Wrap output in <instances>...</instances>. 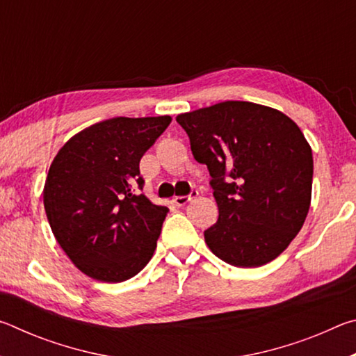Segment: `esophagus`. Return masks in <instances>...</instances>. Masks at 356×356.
<instances>
[{"instance_id": "34e87169", "label": "esophagus", "mask_w": 356, "mask_h": 356, "mask_svg": "<svg viewBox=\"0 0 356 356\" xmlns=\"http://www.w3.org/2000/svg\"><path fill=\"white\" fill-rule=\"evenodd\" d=\"M196 196H197V190H193L188 196H176L172 201H174V204H176V206L182 207V206H185L186 202H190V201L195 200Z\"/></svg>"}]
</instances>
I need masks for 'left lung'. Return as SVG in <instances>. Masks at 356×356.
Listing matches in <instances>:
<instances>
[{"mask_svg":"<svg viewBox=\"0 0 356 356\" xmlns=\"http://www.w3.org/2000/svg\"><path fill=\"white\" fill-rule=\"evenodd\" d=\"M191 152L207 165L218 220L204 231L216 257L261 267L300 232L311 206L312 150L275 108L227 100L179 114Z\"/></svg>","mask_w":356,"mask_h":356,"instance_id":"8db88e82","label":"left lung"}]
</instances>
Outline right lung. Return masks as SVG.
Instances as JSON below:
<instances>
[{"mask_svg": "<svg viewBox=\"0 0 356 356\" xmlns=\"http://www.w3.org/2000/svg\"><path fill=\"white\" fill-rule=\"evenodd\" d=\"M171 116L113 118L59 149L44 186L48 222L65 254L89 278L122 282L152 259L168 207L135 195L140 160Z\"/></svg>", "mask_w": 356, "mask_h": 356, "instance_id": "right-lung-1", "label": "right lung"}]
</instances>
